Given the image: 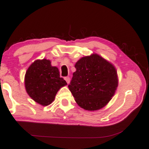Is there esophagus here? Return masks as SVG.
Returning a JSON list of instances; mask_svg holds the SVG:
<instances>
[{
  "instance_id": "34e87169",
  "label": "esophagus",
  "mask_w": 149,
  "mask_h": 149,
  "mask_svg": "<svg viewBox=\"0 0 149 149\" xmlns=\"http://www.w3.org/2000/svg\"><path fill=\"white\" fill-rule=\"evenodd\" d=\"M64 79L66 80V81L67 82V83H70V77H64Z\"/></svg>"
}]
</instances>
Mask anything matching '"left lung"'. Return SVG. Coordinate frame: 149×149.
I'll return each mask as SVG.
<instances>
[{
    "instance_id": "1",
    "label": "left lung",
    "mask_w": 149,
    "mask_h": 149,
    "mask_svg": "<svg viewBox=\"0 0 149 149\" xmlns=\"http://www.w3.org/2000/svg\"><path fill=\"white\" fill-rule=\"evenodd\" d=\"M68 88L81 107L96 111L109 102L118 86L117 72L112 64L97 54L82 57L75 65Z\"/></svg>"
}]
</instances>
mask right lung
Here are the masks:
<instances>
[{
  "mask_svg": "<svg viewBox=\"0 0 149 149\" xmlns=\"http://www.w3.org/2000/svg\"><path fill=\"white\" fill-rule=\"evenodd\" d=\"M67 85L60 77L58 69L47 59L34 61L26 72L25 85L29 96L39 104L46 106L55 100L58 91Z\"/></svg>",
  "mask_w": 149,
  "mask_h": 149,
  "instance_id": "add662e5",
  "label": "right lung"
}]
</instances>
